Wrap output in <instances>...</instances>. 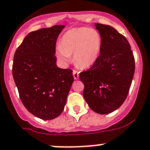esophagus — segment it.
Returning a JSON list of instances; mask_svg holds the SVG:
<instances>
[{"instance_id":"1","label":"esophagus","mask_w":150,"mask_h":150,"mask_svg":"<svg viewBox=\"0 0 150 150\" xmlns=\"http://www.w3.org/2000/svg\"><path fill=\"white\" fill-rule=\"evenodd\" d=\"M72 74H73L74 79H75V80H77V79H79V71H76V70H73V72H72Z\"/></svg>"}]
</instances>
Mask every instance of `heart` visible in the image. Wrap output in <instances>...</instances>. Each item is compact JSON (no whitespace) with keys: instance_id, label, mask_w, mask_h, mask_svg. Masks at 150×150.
Returning <instances> with one entry per match:
<instances>
[{"instance_id":"heart-1","label":"heart","mask_w":150,"mask_h":150,"mask_svg":"<svg viewBox=\"0 0 150 150\" xmlns=\"http://www.w3.org/2000/svg\"><path fill=\"white\" fill-rule=\"evenodd\" d=\"M101 45L102 38L97 30L85 27L72 28L62 36L57 54L65 62H69L70 56L73 55L77 66L87 68L96 62Z\"/></svg>"}]
</instances>
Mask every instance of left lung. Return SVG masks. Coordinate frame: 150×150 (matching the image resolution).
<instances>
[{"label":"left lung","mask_w":150,"mask_h":150,"mask_svg":"<svg viewBox=\"0 0 150 150\" xmlns=\"http://www.w3.org/2000/svg\"><path fill=\"white\" fill-rule=\"evenodd\" d=\"M102 38L100 55L90 69L81 72L83 96L95 112L108 114L127 98L135 70L130 44L122 34L108 25L95 23Z\"/></svg>","instance_id":"8db88e82"}]
</instances>
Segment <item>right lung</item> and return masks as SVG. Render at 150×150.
<instances>
[{"label":"right lung","mask_w":150,"mask_h":150,"mask_svg":"<svg viewBox=\"0 0 150 150\" xmlns=\"http://www.w3.org/2000/svg\"><path fill=\"white\" fill-rule=\"evenodd\" d=\"M64 27L59 25L30 32L14 54L13 76L21 101L43 120L62 113L74 81L72 70L56 64V44Z\"/></svg>","instance_id":"add662e5"}]
</instances>
